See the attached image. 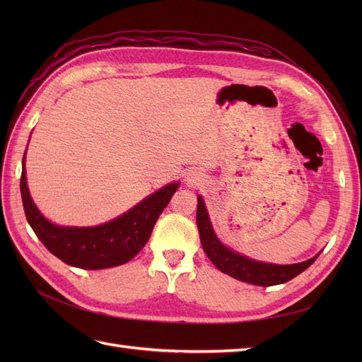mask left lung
Here are the masks:
<instances>
[{
    "label": "left lung",
    "mask_w": 362,
    "mask_h": 362,
    "mask_svg": "<svg viewBox=\"0 0 362 362\" xmlns=\"http://www.w3.org/2000/svg\"><path fill=\"white\" fill-rule=\"evenodd\" d=\"M196 223H198L199 238H201L204 252L206 254V257L211 259L213 264L221 272L226 273V275L233 276L234 279L243 281L247 284H254V286L270 287V286H278V284L288 282L290 279L300 275L303 270L308 269L317 259V257H319L315 255L311 259L298 262V264L276 266V264H267V262H258L240 254H235V252L229 250L226 246H223L221 242H218V238L216 237L211 228L210 218H208L201 196L198 198Z\"/></svg>",
    "instance_id": "left-lung-1"
}]
</instances>
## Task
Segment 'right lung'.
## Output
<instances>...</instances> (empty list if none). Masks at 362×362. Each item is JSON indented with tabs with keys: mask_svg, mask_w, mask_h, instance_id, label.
<instances>
[{
	"mask_svg": "<svg viewBox=\"0 0 362 362\" xmlns=\"http://www.w3.org/2000/svg\"><path fill=\"white\" fill-rule=\"evenodd\" d=\"M23 166L21 194L33 231L52 255L69 266L86 270L115 267L134 258L146 245L158 216L178 189V182L169 184L148 196L128 213L100 226H57L39 213L31 199L25 178V154Z\"/></svg>",
	"mask_w": 362,
	"mask_h": 362,
	"instance_id": "obj_1",
	"label": "right lung"
}]
</instances>
